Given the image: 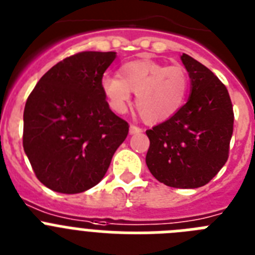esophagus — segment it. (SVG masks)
Masks as SVG:
<instances>
[{"mask_svg":"<svg viewBox=\"0 0 255 255\" xmlns=\"http://www.w3.org/2000/svg\"><path fill=\"white\" fill-rule=\"evenodd\" d=\"M142 132V128L138 127V126H134V125H130L129 127V133L130 134H134V133H140Z\"/></svg>","mask_w":255,"mask_h":255,"instance_id":"34e87169","label":"esophagus"}]
</instances>
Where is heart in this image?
Here are the masks:
<instances>
[{
	"instance_id": "b5f03b06",
	"label": "heart",
	"mask_w": 255,
	"mask_h": 255,
	"mask_svg": "<svg viewBox=\"0 0 255 255\" xmlns=\"http://www.w3.org/2000/svg\"><path fill=\"white\" fill-rule=\"evenodd\" d=\"M189 75L182 66L134 60L119 69V77L105 75L101 88L110 108L125 113L136 95V108L143 121L158 123L170 118L185 104L189 91Z\"/></svg>"
}]
</instances>
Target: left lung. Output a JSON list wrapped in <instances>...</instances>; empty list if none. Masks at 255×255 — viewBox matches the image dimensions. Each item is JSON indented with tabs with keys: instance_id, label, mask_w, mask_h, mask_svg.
<instances>
[{
	"instance_id": "left-lung-1",
	"label": "left lung",
	"mask_w": 255,
	"mask_h": 255,
	"mask_svg": "<svg viewBox=\"0 0 255 255\" xmlns=\"http://www.w3.org/2000/svg\"><path fill=\"white\" fill-rule=\"evenodd\" d=\"M191 79L189 101L169 119L146 130V164L152 176L176 189L207 185L229 159L234 109L229 91L213 72L181 56Z\"/></svg>"
}]
</instances>
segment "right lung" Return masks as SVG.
Wrapping results in <instances>:
<instances>
[{"instance_id":"1","label":"right lung","mask_w":255,"mask_h":255,"mask_svg":"<svg viewBox=\"0 0 255 255\" xmlns=\"http://www.w3.org/2000/svg\"><path fill=\"white\" fill-rule=\"evenodd\" d=\"M115 52L83 51L46 73L24 109L23 147L46 187L78 194L100 182L129 126L101 88Z\"/></svg>"}]
</instances>
